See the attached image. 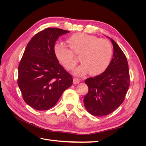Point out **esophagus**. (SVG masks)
Wrapping results in <instances>:
<instances>
[{
	"mask_svg": "<svg viewBox=\"0 0 146 146\" xmlns=\"http://www.w3.org/2000/svg\"><path fill=\"white\" fill-rule=\"evenodd\" d=\"M80 82V80H79V79L78 78H74V82H73V83L74 84V85H77V84H78L79 82Z\"/></svg>",
	"mask_w": 146,
	"mask_h": 146,
	"instance_id": "1",
	"label": "esophagus"
}]
</instances>
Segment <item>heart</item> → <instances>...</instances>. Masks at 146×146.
I'll return each mask as SVG.
<instances>
[{
	"label": "heart",
	"mask_w": 146,
	"mask_h": 146,
	"mask_svg": "<svg viewBox=\"0 0 146 146\" xmlns=\"http://www.w3.org/2000/svg\"><path fill=\"white\" fill-rule=\"evenodd\" d=\"M69 47L56 44L54 51L56 58L68 70H73L77 63L74 54L79 55L82 64L76 70V76H83L89 72L98 76L105 72L110 65L113 55L112 46L108 40L84 33H77L68 39Z\"/></svg>",
	"instance_id": "b5f03b06"
}]
</instances>
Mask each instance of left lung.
<instances>
[{
    "label": "left lung",
    "mask_w": 146,
    "mask_h": 146,
    "mask_svg": "<svg viewBox=\"0 0 146 146\" xmlns=\"http://www.w3.org/2000/svg\"><path fill=\"white\" fill-rule=\"evenodd\" d=\"M108 38L113 46L110 65L105 72L85 82L88 92L84 98V105L92 115L99 117L107 116L117 108L124 100L130 86L126 56L117 43Z\"/></svg>",
    "instance_id": "1"
}]
</instances>
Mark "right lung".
I'll return each mask as SVG.
<instances>
[{
  "label": "right lung",
  "instance_id": "1",
  "mask_svg": "<svg viewBox=\"0 0 146 146\" xmlns=\"http://www.w3.org/2000/svg\"><path fill=\"white\" fill-rule=\"evenodd\" d=\"M69 31L47 28L30 39L18 67L17 85L25 103L43 111L54 107L63 92L72 85V76L56 58L57 39Z\"/></svg>",
  "mask_w": 146,
  "mask_h": 146
}]
</instances>
